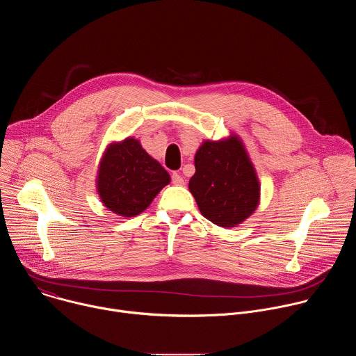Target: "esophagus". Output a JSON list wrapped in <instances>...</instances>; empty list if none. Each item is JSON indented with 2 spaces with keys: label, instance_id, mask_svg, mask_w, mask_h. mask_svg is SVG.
Here are the masks:
<instances>
[{
  "label": "esophagus",
  "instance_id": "1",
  "mask_svg": "<svg viewBox=\"0 0 356 356\" xmlns=\"http://www.w3.org/2000/svg\"><path fill=\"white\" fill-rule=\"evenodd\" d=\"M172 183H173L175 186H183V184H184V179L181 177L180 173L175 172V173L172 175Z\"/></svg>",
  "mask_w": 356,
  "mask_h": 356
}]
</instances>
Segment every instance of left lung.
<instances>
[{"label": "left lung", "mask_w": 356, "mask_h": 356, "mask_svg": "<svg viewBox=\"0 0 356 356\" xmlns=\"http://www.w3.org/2000/svg\"><path fill=\"white\" fill-rule=\"evenodd\" d=\"M188 188L198 210L218 227L232 228L259 206L261 184L242 140L231 135L204 140L194 156Z\"/></svg>", "instance_id": "8db88e82"}]
</instances>
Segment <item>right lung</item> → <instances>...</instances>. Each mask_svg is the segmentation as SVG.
I'll return each mask as SVG.
<instances>
[{
    "label": "right lung",
    "mask_w": 356,
    "mask_h": 356,
    "mask_svg": "<svg viewBox=\"0 0 356 356\" xmlns=\"http://www.w3.org/2000/svg\"><path fill=\"white\" fill-rule=\"evenodd\" d=\"M169 183V173L134 138L110 143L97 175L101 201L121 217L139 216Z\"/></svg>",
    "instance_id": "obj_1"
}]
</instances>
